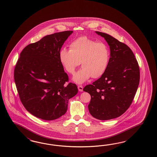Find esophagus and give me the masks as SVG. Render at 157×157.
Returning <instances> with one entry per match:
<instances>
[{"label":"esophagus","mask_w":157,"mask_h":157,"mask_svg":"<svg viewBox=\"0 0 157 157\" xmlns=\"http://www.w3.org/2000/svg\"><path fill=\"white\" fill-rule=\"evenodd\" d=\"M78 90H79V91H82L83 87V86L82 85H78Z\"/></svg>","instance_id":"obj_1"}]
</instances>
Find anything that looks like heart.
<instances>
[{
    "mask_svg": "<svg viewBox=\"0 0 157 157\" xmlns=\"http://www.w3.org/2000/svg\"><path fill=\"white\" fill-rule=\"evenodd\" d=\"M59 57L64 70L72 75L81 63L82 68L73 78L80 84L91 76L98 78L104 74L109 62V48L105 43L81 36L70 43V50L62 48Z\"/></svg>",
    "mask_w": 157,
    "mask_h": 157,
    "instance_id": "heart-1",
    "label": "heart"
}]
</instances>
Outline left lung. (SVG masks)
Instances as JSON below:
<instances>
[{
  "instance_id": "obj_1",
  "label": "left lung",
  "mask_w": 157,
  "mask_h": 157,
  "mask_svg": "<svg viewBox=\"0 0 157 157\" xmlns=\"http://www.w3.org/2000/svg\"><path fill=\"white\" fill-rule=\"evenodd\" d=\"M95 32L109 45V62L104 74L83 91L91 96L88 107L91 116L107 120L118 117L128 109L139 84L140 70L128 46L109 34Z\"/></svg>"
}]
</instances>
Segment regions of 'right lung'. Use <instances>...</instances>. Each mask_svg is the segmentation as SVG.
I'll return each instance as SVG.
<instances>
[{
	"mask_svg": "<svg viewBox=\"0 0 157 157\" xmlns=\"http://www.w3.org/2000/svg\"><path fill=\"white\" fill-rule=\"evenodd\" d=\"M73 31L48 35L29 44L20 53L14 72L19 98L25 109L45 120L66 113L68 100L78 93L59 60L62 45Z\"/></svg>",
	"mask_w": 157,
	"mask_h": 157,
	"instance_id": "right-lung-1",
	"label": "right lung"
}]
</instances>
